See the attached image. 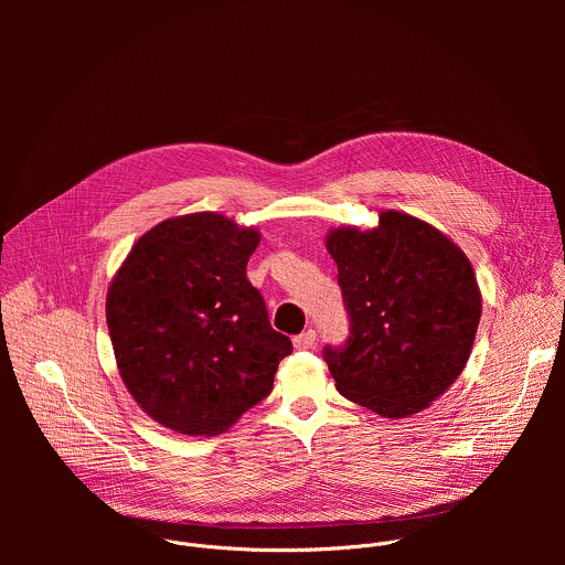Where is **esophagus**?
Segmentation results:
<instances>
[{"mask_svg":"<svg viewBox=\"0 0 565 565\" xmlns=\"http://www.w3.org/2000/svg\"><path fill=\"white\" fill-rule=\"evenodd\" d=\"M315 331L312 329H308V331H303V333H299V335H295L292 338V344H295V349H299V351H306V349H310L312 344H315Z\"/></svg>","mask_w":565,"mask_h":565,"instance_id":"esophagus-1","label":"esophagus"}]
</instances>
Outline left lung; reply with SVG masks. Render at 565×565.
Returning a JSON list of instances; mask_svg holds the SVG:
<instances>
[{"mask_svg": "<svg viewBox=\"0 0 565 565\" xmlns=\"http://www.w3.org/2000/svg\"><path fill=\"white\" fill-rule=\"evenodd\" d=\"M327 248L338 264L349 338L324 347L338 391L382 418L427 409L462 373L480 321L469 259L429 223L382 212L377 227H338Z\"/></svg>", "mask_w": 565, "mask_h": 565, "instance_id": "obj_1", "label": "left lung"}]
</instances>
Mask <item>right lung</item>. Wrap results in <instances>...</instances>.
Returning a JSON list of instances; mask_svg holds the SVG:
<instances>
[{
  "instance_id": "1",
  "label": "right lung",
  "mask_w": 565,
  "mask_h": 565,
  "mask_svg": "<svg viewBox=\"0 0 565 565\" xmlns=\"http://www.w3.org/2000/svg\"><path fill=\"white\" fill-rule=\"evenodd\" d=\"M259 232L199 212L142 234L107 295L122 382L156 423L214 436L273 391L292 342L270 327L246 266Z\"/></svg>"
}]
</instances>
